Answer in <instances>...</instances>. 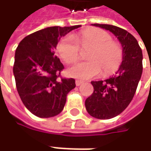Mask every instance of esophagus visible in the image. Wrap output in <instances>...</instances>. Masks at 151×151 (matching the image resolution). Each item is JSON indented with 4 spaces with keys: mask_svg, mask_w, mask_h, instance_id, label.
Instances as JSON below:
<instances>
[{
    "mask_svg": "<svg viewBox=\"0 0 151 151\" xmlns=\"http://www.w3.org/2000/svg\"><path fill=\"white\" fill-rule=\"evenodd\" d=\"M82 83H83V81H80V80H76V85L77 86H81Z\"/></svg>",
    "mask_w": 151,
    "mask_h": 151,
    "instance_id": "34e87169",
    "label": "esophagus"
}]
</instances>
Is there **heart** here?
<instances>
[{"label": "heart", "mask_w": 151, "mask_h": 151, "mask_svg": "<svg viewBox=\"0 0 151 151\" xmlns=\"http://www.w3.org/2000/svg\"><path fill=\"white\" fill-rule=\"evenodd\" d=\"M91 46L86 54L88 60L81 61L68 69L70 76L79 79H91L102 73L108 76L119 69L124 58L123 49L118 43L113 42V37L106 31L99 28H87L78 32L75 38L66 35L57 45V51L67 64L78 59L80 45Z\"/></svg>", "instance_id": "b5f03b06"}]
</instances>
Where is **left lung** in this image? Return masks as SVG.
Returning a JSON list of instances; mask_svg holds the SVG:
<instances>
[{
  "mask_svg": "<svg viewBox=\"0 0 151 151\" xmlns=\"http://www.w3.org/2000/svg\"><path fill=\"white\" fill-rule=\"evenodd\" d=\"M92 25L113 32L123 47L124 58L116 75L105 81H91L93 93L85 101L91 116L109 119L122 113L135 94L142 75V50L136 38L124 29L108 24Z\"/></svg>",
  "mask_w": 151,
  "mask_h": 151,
  "instance_id": "8db88e82",
  "label": "left lung"
}]
</instances>
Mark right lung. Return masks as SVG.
Listing matches in <instances>:
<instances>
[{
	"label": "right lung",
	"instance_id": "right-lung-1",
	"mask_svg": "<svg viewBox=\"0 0 151 151\" xmlns=\"http://www.w3.org/2000/svg\"><path fill=\"white\" fill-rule=\"evenodd\" d=\"M81 25L50 27L27 35L15 53L13 74L24 106L35 116L51 118L60 113L75 79L62 78L64 65L55 55L59 40Z\"/></svg>",
	"mask_w": 151,
	"mask_h": 151
}]
</instances>
